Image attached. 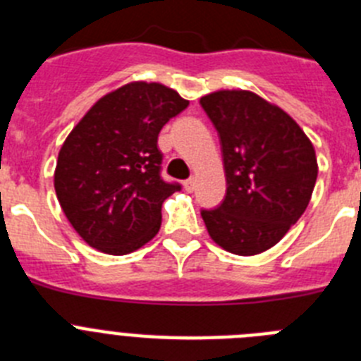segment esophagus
I'll use <instances>...</instances> for the list:
<instances>
[{"label":"esophagus","mask_w":361,"mask_h":361,"mask_svg":"<svg viewBox=\"0 0 361 361\" xmlns=\"http://www.w3.org/2000/svg\"><path fill=\"white\" fill-rule=\"evenodd\" d=\"M195 184H197L195 177L188 178V180H184V190H186V191H193V190H195Z\"/></svg>","instance_id":"34e87169"}]
</instances>
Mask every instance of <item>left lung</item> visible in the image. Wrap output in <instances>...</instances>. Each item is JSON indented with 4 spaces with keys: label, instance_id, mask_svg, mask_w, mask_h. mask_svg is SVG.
<instances>
[{
    "label": "left lung",
    "instance_id": "left-lung-1",
    "mask_svg": "<svg viewBox=\"0 0 361 361\" xmlns=\"http://www.w3.org/2000/svg\"><path fill=\"white\" fill-rule=\"evenodd\" d=\"M219 132L226 199L202 209L209 237L240 257L279 244L304 215L317 184L312 142L296 121L250 90H216L200 97Z\"/></svg>",
    "mask_w": 361,
    "mask_h": 361
}]
</instances>
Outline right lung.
Returning a JSON list of instances; mask_svg holds the SVG:
<instances>
[{"instance_id":"1","label":"right lung","mask_w":361,"mask_h":361,"mask_svg":"<svg viewBox=\"0 0 361 361\" xmlns=\"http://www.w3.org/2000/svg\"><path fill=\"white\" fill-rule=\"evenodd\" d=\"M173 88L133 81L103 95L63 142L54 188L63 213L88 245L126 255L161 229V208L178 184L161 178L157 137L188 106Z\"/></svg>"}]
</instances>
